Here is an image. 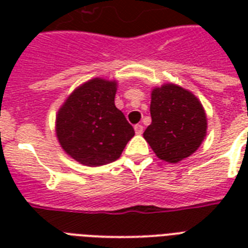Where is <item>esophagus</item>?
<instances>
[{
    "instance_id": "34e87169",
    "label": "esophagus",
    "mask_w": 248,
    "mask_h": 248,
    "mask_svg": "<svg viewBox=\"0 0 248 248\" xmlns=\"http://www.w3.org/2000/svg\"><path fill=\"white\" fill-rule=\"evenodd\" d=\"M135 132H136V135H141L144 131V127L141 126V124H135Z\"/></svg>"
}]
</instances>
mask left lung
Here are the masks:
<instances>
[{"label":"left lung","instance_id":"1","mask_svg":"<svg viewBox=\"0 0 248 248\" xmlns=\"http://www.w3.org/2000/svg\"><path fill=\"white\" fill-rule=\"evenodd\" d=\"M152 124L144 139L159 159L179 163L201 147L207 134L203 105L189 90L163 83L152 90Z\"/></svg>","mask_w":248,"mask_h":248}]
</instances>
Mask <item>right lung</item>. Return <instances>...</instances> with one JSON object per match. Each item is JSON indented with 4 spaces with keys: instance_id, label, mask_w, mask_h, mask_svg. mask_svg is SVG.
Wrapping results in <instances>:
<instances>
[{
    "instance_id": "1",
    "label": "right lung",
    "mask_w": 248,
    "mask_h": 248,
    "mask_svg": "<svg viewBox=\"0 0 248 248\" xmlns=\"http://www.w3.org/2000/svg\"><path fill=\"white\" fill-rule=\"evenodd\" d=\"M117 81L93 78L79 85L56 114L60 147L81 165L96 167L114 162L135 131L116 108Z\"/></svg>"
}]
</instances>
